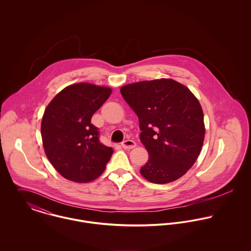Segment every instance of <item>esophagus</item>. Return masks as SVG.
Wrapping results in <instances>:
<instances>
[{"label": "esophagus", "instance_id": "esophagus-1", "mask_svg": "<svg viewBox=\"0 0 251 251\" xmlns=\"http://www.w3.org/2000/svg\"><path fill=\"white\" fill-rule=\"evenodd\" d=\"M122 147L124 149H133L134 147H136V143L133 141V140H130V139H127L126 141H124L122 143Z\"/></svg>", "mask_w": 251, "mask_h": 251}]
</instances>
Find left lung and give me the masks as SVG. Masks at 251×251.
Instances as JSON below:
<instances>
[{"label": "left lung", "mask_w": 251, "mask_h": 251, "mask_svg": "<svg viewBox=\"0 0 251 251\" xmlns=\"http://www.w3.org/2000/svg\"><path fill=\"white\" fill-rule=\"evenodd\" d=\"M121 93L138 116L140 140L149 152L141 175L159 184L183 176L204 142V115L198 100L172 79L126 85Z\"/></svg>", "instance_id": "obj_1"}]
</instances>
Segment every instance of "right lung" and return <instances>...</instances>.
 I'll return each mask as SVG.
<instances>
[{
	"label": "right lung",
	"mask_w": 251,
	"mask_h": 251,
	"mask_svg": "<svg viewBox=\"0 0 251 251\" xmlns=\"http://www.w3.org/2000/svg\"><path fill=\"white\" fill-rule=\"evenodd\" d=\"M111 89L89 83L73 84L61 91L45 109L41 121L43 148L53 167L66 179L89 182L105 170L113 149L100 141L91 124L106 101Z\"/></svg>",
	"instance_id": "obj_1"
}]
</instances>
